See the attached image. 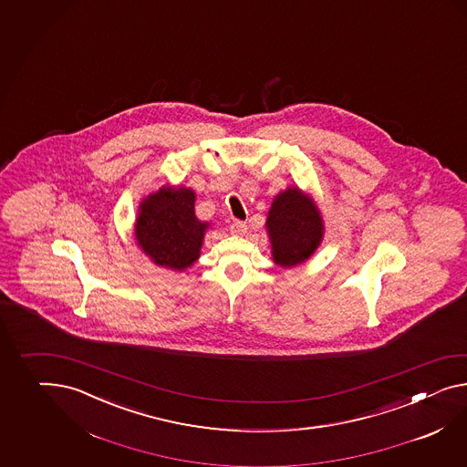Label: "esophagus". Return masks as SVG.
Segmentation results:
<instances>
[{
	"mask_svg": "<svg viewBox=\"0 0 467 467\" xmlns=\"http://www.w3.org/2000/svg\"><path fill=\"white\" fill-rule=\"evenodd\" d=\"M230 232L234 234V235H245V232H247V225H245V222H240V220H235L234 223H232V227H230Z\"/></svg>",
	"mask_w": 467,
	"mask_h": 467,
	"instance_id": "34e87169",
	"label": "esophagus"
}]
</instances>
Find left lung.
<instances>
[{
	"label": "left lung",
	"mask_w": 467,
	"mask_h": 467,
	"mask_svg": "<svg viewBox=\"0 0 467 467\" xmlns=\"http://www.w3.org/2000/svg\"><path fill=\"white\" fill-rule=\"evenodd\" d=\"M271 255L279 267L306 263L322 244V212L310 192L289 186L277 192L265 218Z\"/></svg>",
	"instance_id": "8db88e82"
}]
</instances>
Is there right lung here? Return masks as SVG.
Listing matches in <instances>:
<instances>
[{"instance_id": "right-lung-1", "label": "right lung", "mask_w": 467, "mask_h": 467, "mask_svg": "<svg viewBox=\"0 0 467 467\" xmlns=\"http://www.w3.org/2000/svg\"><path fill=\"white\" fill-rule=\"evenodd\" d=\"M196 192L181 184H164L139 204L133 235L152 263L182 273L202 255L206 230L212 227L194 213Z\"/></svg>"}]
</instances>
